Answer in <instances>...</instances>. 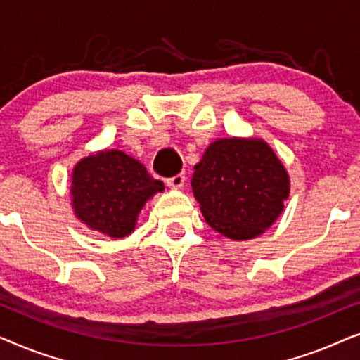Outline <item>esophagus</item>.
Instances as JSON below:
<instances>
[{"label": "esophagus", "instance_id": "esophagus-1", "mask_svg": "<svg viewBox=\"0 0 360 360\" xmlns=\"http://www.w3.org/2000/svg\"><path fill=\"white\" fill-rule=\"evenodd\" d=\"M184 184H185V174H179V175L172 176V179L167 180V186H169V188H175V190L181 188Z\"/></svg>", "mask_w": 360, "mask_h": 360}]
</instances>
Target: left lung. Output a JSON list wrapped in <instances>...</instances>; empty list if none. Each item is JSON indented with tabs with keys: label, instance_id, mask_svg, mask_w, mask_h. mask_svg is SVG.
<instances>
[{
	"label": "left lung",
	"instance_id": "obj_1",
	"mask_svg": "<svg viewBox=\"0 0 360 360\" xmlns=\"http://www.w3.org/2000/svg\"><path fill=\"white\" fill-rule=\"evenodd\" d=\"M191 190L206 223L233 240L257 238L272 226L290 195L288 172L259 137H226L206 147Z\"/></svg>",
	"mask_w": 360,
	"mask_h": 360
}]
</instances>
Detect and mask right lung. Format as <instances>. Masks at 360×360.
Wrapping results in <instances>:
<instances>
[{"label":"right lung","mask_w":360,"mask_h":360,"mask_svg":"<svg viewBox=\"0 0 360 360\" xmlns=\"http://www.w3.org/2000/svg\"><path fill=\"white\" fill-rule=\"evenodd\" d=\"M164 184L152 179L139 160L117 149L83 157L70 179L72 208L86 228L122 239L136 228L137 216Z\"/></svg>","instance_id":"obj_1"}]
</instances>
